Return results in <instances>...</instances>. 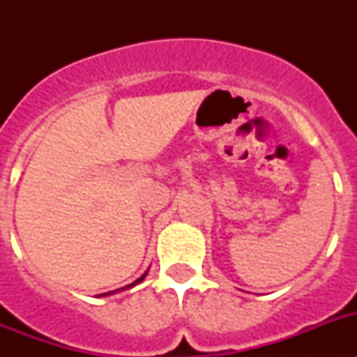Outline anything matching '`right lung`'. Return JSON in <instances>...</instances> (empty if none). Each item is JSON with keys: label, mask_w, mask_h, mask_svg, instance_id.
Here are the masks:
<instances>
[{"label": "right lung", "mask_w": 357, "mask_h": 357, "mask_svg": "<svg viewBox=\"0 0 357 357\" xmlns=\"http://www.w3.org/2000/svg\"><path fill=\"white\" fill-rule=\"evenodd\" d=\"M148 275V272L146 273H143V275L139 277V279L137 280H134V282H132V284H128V286H125V288H121V289H127V288H132V286H135V284H139L141 280H144V277ZM116 291H118V289H116ZM110 293H114V291H109V293H102V295H98V296H105V295H110Z\"/></svg>", "instance_id": "obj_1"}]
</instances>
